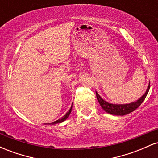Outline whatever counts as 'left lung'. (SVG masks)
I'll return each instance as SVG.
<instances>
[{
	"label": "left lung",
	"mask_w": 158,
	"mask_h": 158,
	"mask_svg": "<svg viewBox=\"0 0 158 158\" xmlns=\"http://www.w3.org/2000/svg\"><path fill=\"white\" fill-rule=\"evenodd\" d=\"M149 88L150 82L149 84H148L146 91L145 92V94H143L142 97L137 99V101H135V102L128 103V104H112V103H109L106 102V101H105L104 99L99 95V94H98L97 91H96V95H97L98 102H99V105H100L102 108L105 110V111L110 114H112V115L123 116L134 111V110L137 109V108L140 106L141 103H142L143 101H144V99H146L148 90H149Z\"/></svg>",
	"instance_id": "1"
}]
</instances>
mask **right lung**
Listing matches in <instances>:
<instances>
[{
    "instance_id": "right-lung-1",
    "label": "right lung",
    "mask_w": 158,
    "mask_h": 158,
    "mask_svg": "<svg viewBox=\"0 0 158 158\" xmlns=\"http://www.w3.org/2000/svg\"><path fill=\"white\" fill-rule=\"evenodd\" d=\"M72 107H73V104H72V106H71V108H70V110H69L67 112L66 114H65V115L63 116V117H61V119H58V120L55 121V122H52V123H49V124H50V125H55V124H57V123H60L64 122V121L65 120V119H66L68 118V117H69V115H70V113H71Z\"/></svg>"
}]
</instances>
